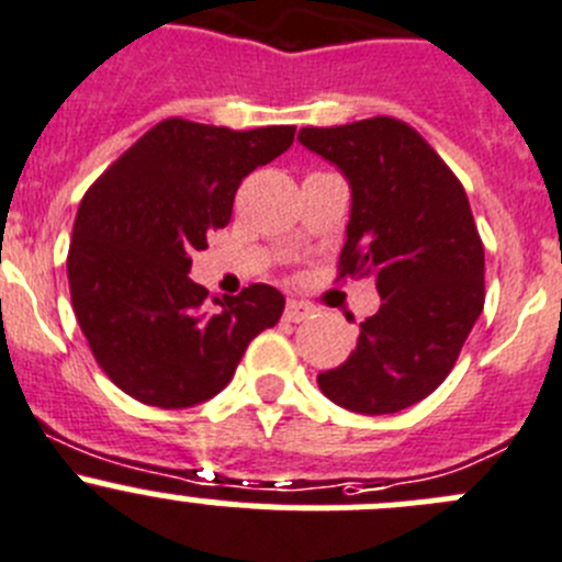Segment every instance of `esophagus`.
Listing matches in <instances>:
<instances>
[{
	"mask_svg": "<svg viewBox=\"0 0 562 562\" xmlns=\"http://www.w3.org/2000/svg\"><path fill=\"white\" fill-rule=\"evenodd\" d=\"M310 315H313V307H310V304L291 299V302L285 304V315H282V318H285L288 324H299V321L310 318Z\"/></svg>",
	"mask_w": 562,
	"mask_h": 562,
	"instance_id": "34e87169",
	"label": "esophagus"
}]
</instances>
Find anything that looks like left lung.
Instances as JSON below:
<instances>
[{"instance_id": "obj_1", "label": "left lung", "mask_w": 562, "mask_h": 562, "mask_svg": "<svg viewBox=\"0 0 562 562\" xmlns=\"http://www.w3.org/2000/svg\"><path fill=\"white\" fill-rule=\"evenodd\" d=\"M299 143L346 176L351 220L340 277H373L379 313L318 386L357 414H395L431 395L483 313V244L470 200L437 150L395 117L302 128Z\"/></svg>"}]
</instances>
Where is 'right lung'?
<instances>
[{"label":"right lung","mask_w":562,"mask_h":562,"mask_svg":"<svg viewBox=\"0 0 562 562\" xmlns=\"http://www.w3.org/2000/svg\"><path fill=\"white\" fill-rule=\"evenodd\" d=\"M293 125L233 131L170 117L139 136L90 189L74 222L68 285L103 373L139 403L214 397L285 296L249 285L209 304L189 280L194 249L231 222L244 178L293 145Z\"/></svg>","instance_id":"right-lung-1"}]
</instances>
